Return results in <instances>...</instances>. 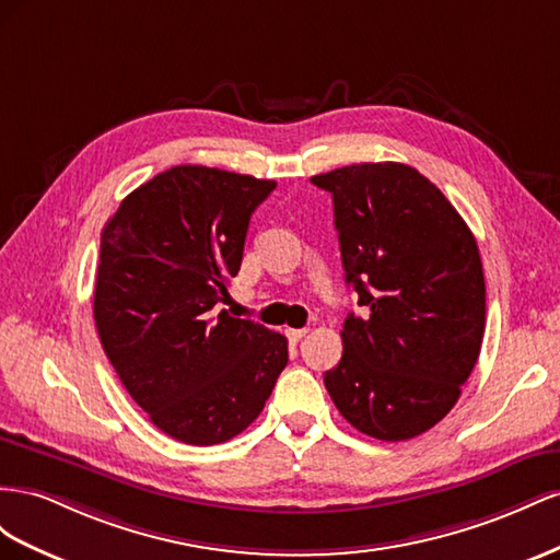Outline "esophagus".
<instances>
[{
    "instance_id": "esophagus-1",
    "label": "esophagus",
    "mask_w": 560,
    "mask_h": 560,
    "mask_svg": "<svg viewBox=\"0 0 560 560\" xmlns=\"http://www.w3.org/2000/svg\"><path fill=\"white\" fill-rule=\"evenodd\" d=\"M307 335V328H289L285 330V338H289L291 342H300L302 338H305Z\"/></svg>"
}]
</instances>
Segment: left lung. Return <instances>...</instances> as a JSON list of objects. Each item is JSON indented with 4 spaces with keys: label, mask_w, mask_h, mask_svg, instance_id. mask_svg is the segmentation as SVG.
<instances>
[{
    "label": "left lung",
    "mask_w": 560,
    "mask_h": 560,
    "mask_svg": "<svg viewBox=\"0 0 560 560\" xmlns=\"http://www.w3.org/2000/svg\"><path fill=\"white\" fill-rule=\"evenodd\" d=\"M332 195L345 281L365 316L342 326L324 375L342 418L380 441H408L457 404L481 351L486 281L476 238L412 166L351 164L314 175Z\"/></svg>",
    "instance_id": "8db88e82"
}]
</instances>
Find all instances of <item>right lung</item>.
<instances>
[{"mask_svg":"<svg viewBox=\"0 0 560 560\" xmlns=\"http://www.w3.org/2000/svg\"><path fill=\"white\" fill-rule=\"evenodd\" d=\"M275 180L173 166L133 189L101 234L93 318L133 401L175 441L215 445L258 418L289 363L281 332L213 307Z\"/></svg>","mask_w":560,"mask_h":560,"instance_id":"add662e5","label":"right lung"}]
</instances>
